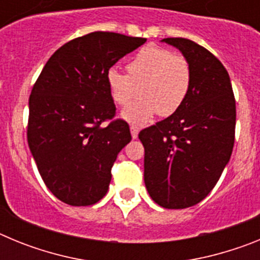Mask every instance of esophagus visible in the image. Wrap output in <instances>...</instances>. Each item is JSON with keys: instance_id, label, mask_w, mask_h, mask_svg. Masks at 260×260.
I'll list each match as a JSON object with an SVG mask.
<instances>
[{"instance_id": "esophagus-1", "label": "esophagus", "mask_w": 260, "mask_h": 260, "mask_svg": "<svg viewBox=\"0 0 260 260\" xmlns=\"http://www.w3.org/2000/svg\"><path fill=\"white\" fill-rule=\"evenodd\" d=\"M130 133H132V138H133V139H137L138 134H139V127H137V126L132 125V126H130Z\"/></svg>"}]
</instances>
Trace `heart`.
Returning <instances> with one entry per match:
<instances>
[{
    "instance_id": "b5f03b06",
    "label": "heart",
    "mask_w": 260,
    "mask_h": 260,
    "mask_svg": "<svg viewBox=\"0 0 260 260\" xmlns=\"http://www.w3.org/2000/svg\"><path fill=\"white\" fill-rule=\"evenodd\" d=\"M127 74L112 68L107 73L110 98L117 105L128 104L139 92L142 96L122 110L121 117L134 125H144L158 113L168 117L182 107L191 87V66L181 54L165 48H142L128 62Z\"/></svg>"
}]
</instances>
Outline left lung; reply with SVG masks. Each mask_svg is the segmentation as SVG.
Listing matches in <instances>:
<instances>
[{
	"label": "left lung",
	"instance_id": "left-lung-1",
	"mask_svg": "<svg viewBox=\"0 0 260 260\" xmlns=\"http://www.w3.org/2000/svg\"><path fill=\"white\" fill-rule=\"evenodd\" d=\"M191 66V87L176 113L139 133L144 183L155 203L169 210L195 206L211 192L234 144L236 100L221 62L189 39L168 38Z\"/></svg>",
	"mask_w": 260,
	"mask_h": 260
}]
</instances>
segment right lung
I'll use <instances>...</instances> for the list:
<instances>
[{"instance_id": "add662e5", "label": "right lung", "mask_w": 260, "mask_h": 260, "mask_svg": "<svg viewBox=\"0 0 260 260\" xmlns=\"http://www.w3.org/2000/svg\"><path fill=\"white\" fill-rule=\"evenodd\" d=\"M146 40L91 32L57 49L39 75L27 139L41 178L63 203L91 206L107 194L117 155L132 141L122 119L102 125L116 112L107 73Z\"/></svg>"}]
</instances>
